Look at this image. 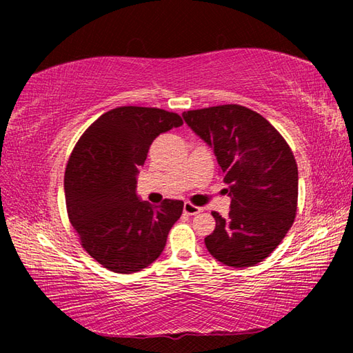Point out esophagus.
Wrapping results in <instances>:
<instances>
[{
  "label": "esophagus",
  "mask_w": 353,
  "mask_h": 353,
  "mask_svg": "<svg viewBox=\"0 0 353 353\" xmlns=\"http://www.w3.org/2000/svg\"><path fill=\"white\" fill-rule=\"evenodd\" d=\"M202 208L201 207H196L193 204H190V202H185L183 204V213L188 214V216H194V214L201 213Z\"/></svg>",
  "instance_id": "esophagus-1"
}]
</instances>
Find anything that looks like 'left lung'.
Returning a JSON list of instances; mask_svg holds the SVG:
<instances>
[{"label":"left lung","mask_w":353,"mask_h":353,"mask_svg":"<svg viewBox=\"0 0 353 353\" xmlns=\"http://www.w3.org/2000/svg\"><path fill=\"white\" fill-rule=\"evenodd\" d=\"M188 128L216 155L230 196L225 218L216 221L205 246L227 266L260 263L288 234L297 210V163L276 128L238 104L183 112Z\"/></svg>","instance_id":"left-lung-1"}]
</instances>
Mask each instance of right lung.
<instances>
[{"label":"right lung","instance_id":"right-lung-1","mask_svg":"<svg viewBox=\"0 0 353 353\" xmlns=\"http://www.w3.org/2000/svg\"><path fill=\"white\" fill-rule=\"evenodd\" d=\"M177 113L124 105L105 112L88 128L70 155L65 201L82 248L107 270L141 271L163 252L183 202L141 201L137 176L152 141L182 126Z\"/></svg>","mask_w":353,"mask_h":353}]
</instances>
